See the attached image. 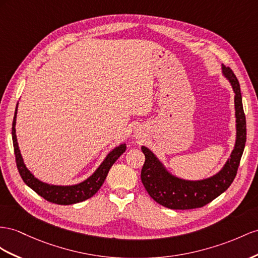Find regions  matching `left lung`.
<instances>
[{"label":"left lung","mask_w":258,"mask_h":258,"mask_svg":"<svg viewBox=\"0 0 258 258\" xmlns=\"http://www.w3.org/2000/svg\"><path fill=\"white\" fill-rule=\"evenodd\" d=\"M223 77L234 92L235 143L223 167L214 175L202 180H186L173 174L164 163L146 146H142L145 163L142 182L154 201L170 209H193L214 201L233 182L246 142V121L244 114L240 84L234 73L221 66Z\"/></svg>","instance_id":"1"}]
</instances>
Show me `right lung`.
I'll use <instances>...</instances> for the list:
<instances>
[{
  "label": "right lung",
  "mask_w": 258,
  "mask_h": 258,
  "mask_svg": "<svg viewBox=\"0 0 258 258\" xmlns=\"http://www.w3.org/2000/svg\"><path fill=\"white\" fill-rule=\"evenodd\" d=\"M17 109L18 103L16 105L14 120H13L12 126V138L13 145H14V153L16 157V164L18 172L21 174L23 181L27 185L34 189L35 192L43 197L48 202L58 204V205H73L84 202L88 200L91 196H94L99 188L101 187L105 177L108 175L109 170L113 166V163L118 159L125 150H126V144L122 143L112 149L110 153L105 156L103 161L100 163L94 173L83 182L72 185H56V184H50L39 180L32 174L31 171L26 167L24 159L19 150L17 136H16V117H17Z\"/></svg>",
  "instance_id": "add662e5"
}]
</instances>
